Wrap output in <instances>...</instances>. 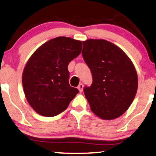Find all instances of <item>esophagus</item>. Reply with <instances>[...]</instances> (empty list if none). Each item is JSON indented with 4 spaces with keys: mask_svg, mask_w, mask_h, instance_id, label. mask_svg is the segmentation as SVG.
<instances>
[{
    "mask_svg": "<svg viewBox=\"0 0 156 156\" xmlns=\"http://www.w3.org/2000/svg\"><path fill=\"white\" fill-rule=\"evenodd\" d=\"M77 88L79 89V91H80V92H82L83 91V88H84V84H82V83H81V84H79V86L77 87Z\"/></svg>",
    "mask_w": 156,
    "mask_h": 156,
    "instance_id": "34e87169",
    "label": "esophagus"
}]
</instances>
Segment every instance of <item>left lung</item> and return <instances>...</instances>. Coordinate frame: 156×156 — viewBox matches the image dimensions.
I'll list each match as a JSON object with an SVG mask.
<instances>
[{
  "label": "left lung",
  "mask_w": 156,
  "mask_h": 156,
  "mask_svg": "<svg viewBox=\"0 0 156 156\" xmlns=\"http://www.w3.org/2000/svg\"><path fill=\"white\" fill-rule=\"evenodd\" d=\"M82 57L93 82L84 87L90 108L102 119L121 116L133 102L138 89L136 69L122 50L105 40L82 42Z\"/></svg>",
  "instance_id": "left-lung-1"
}]
</instances>
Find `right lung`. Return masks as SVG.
Returning <instances> with one entry per match:
<instances>
[{
	"label": "right lung",
	"mask_w": 156,
	"mask_h": 156,
	"mask_svg": "<svg viewBox=\"0 0 156 156\" xmlns=\"http://www.w3.org/2000/svg\"><path fill=\"white\" fill-rule=\"evenodd\" d=\"M82 42L57 37L40 47L27 61L22 82L31 107L42 116L64 112L79 90L69 84L68 65L81 53Z\"/></svg>",
	"instance_id": "right-lung-1"
}]
</instances>
